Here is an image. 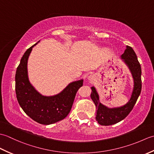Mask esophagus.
<instances>
[{
    "label": "esophagus",
    "instance_id": "obj_1",
    "mask_svg": "<svg viewBox=\"0 0 154 154\" xmlns=\"http://www.w3.org/2000/svg\"><path fill=\"white\" fill-rule=\"evenodd\" d=\"M93 76H92V75H89V76H88V77H87V79H89V80H90V81H93L94 79H93Z\"/></svg>",
    "mask_w": 154,
    "mask_h": 154
}]
</instances>
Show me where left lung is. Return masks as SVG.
<instances>
[{
	"label": "left lung",
	"mask_w": 154,
	"mask_h": 154,
	"mask_svg": "<svg viewBox=\"0 0 154 154\" xmlns=\"http://www.w3.org/2000/svg\"><path fill=\"white\" fill-rule=\"evenodd\" d=\"M131 71L134 79V89L130 100L125 105L110 109L99 102V97L95 88L91 87L92 93L91 97L97 108L96 120L102 126H109L120 122L125 119L134 106L142 90V69L138 57L133 49L127 45L124 53L121 55Z\"/></svg>",
	"instance_id": "1"
}]
</instances>
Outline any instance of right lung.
<instances>
[{"label":"right lung","instance_id":"1","mask_svg":"<svg viewBox=\"0 0 154 154\" xmlns=\"http://www.w3.org/2000/svg\"><path fill=\"white\" fill-rule=\"evenodd\" d=\"M38 42L23 55L16 72L15 89L18 102L24 112L35 122L48 125L68 115L77 91L83 86V80L71 83L56 95L46 97L39 93L29 81L27 70L28 57L32 48Z\"/></svg>","mask_w":154,"mask_h":154}]
</instances>
